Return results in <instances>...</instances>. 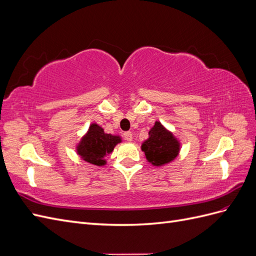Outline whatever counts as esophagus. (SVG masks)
Returning <instances> with one entry per match:
<instances>
[{
    "instance_id": "1",
    "label": "esophagus",
    "mask_w": 256,
    "mask_h": 256,
    "mask_svg": "<svg viewBox=\"0 0 256 256\" xmlns=\"http://www.w3.org/2000/svg\"><path fill=\"white\" fill-rule=\"evenodd\" d=\"M124 138L128 142L132 141V134H131L130 131H126V132H124Z\"/></svg>"
}]
</instances>
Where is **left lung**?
Masks as SVG:
<instances>
[{
    "instance_id": "obj_1",
    "label": "left lung",
    "mask_w": 256,
    "mask_h": 256,
    "mask_svg": "<svg viewBox=\"0 0 256 256\" xmlns=\"http://www.w3.org/2000/svg\"><path fill=\"white\" fill-rule=\"evenodd\" d=\"M150 138L142 145L145 157L154 166H162L176 158L180 143L159 122L150 131Z\"/></svg>"
}]
</instances>
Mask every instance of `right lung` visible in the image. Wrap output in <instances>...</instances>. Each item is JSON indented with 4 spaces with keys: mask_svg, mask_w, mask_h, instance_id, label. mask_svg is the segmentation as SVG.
Wrapping results in <instances>:
<instances>
[{
    "mask_svg": "<svg viewBox=\"0 0 256 256\" xmlns=\"http://www.w3.org/2000/svg\"><path fill=\"white\" fill-rule=\"evenodd\" d=\"M120 142L118 136L106 134L102 127L97 124H92L76 150L83 160L95 166H104L106 154H111L114 146Z\"/></svg>",
    "mask_w": 256,
    "mask_h": 256,
    "instance_id": "right-lung-1",
    "label": "right lung"
}]
</instances>
